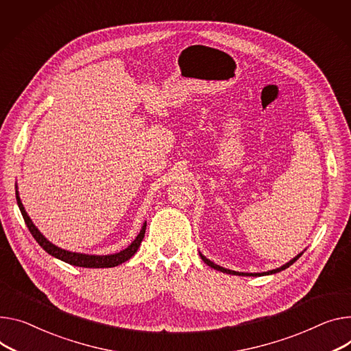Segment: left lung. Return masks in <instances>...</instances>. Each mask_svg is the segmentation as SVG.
<instances>
[{"mask_svg":"<svg viewBox=\"0 0 351 351\" xmlns=\"http://www.w3.org/2000/svg\"><path fill=\"white\" fill-rule=\"evenodd\" d=\"M201 256V258L204 260V263L205 264H208L209 267H212V268H215V269H218V271H222V273H226V274H232V276H252V277H258V276H268V274H276V273H280V271H282V269H285V268H288L291 264H293L296 260H298L301 256H302V253L301 254H298L296 257H293L289 263H287V264H284L282 267H280V268H276V269H271V271H267V273H256V274H250V273H237V271H232V269H228V268H223V267H221V265H218V264H215V263H212L210 260H208L206 257H204L202 254H199Z\"/></svg>","mask_w":351,"mask_h":351,"instance_id":"8db88e82","label":"left lung"}]
</instances>
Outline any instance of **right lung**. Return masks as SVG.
Segmentation results:
<instances>
[{
	"mask_svg": "<svg viewBox=\"0 0 351 351\" xmlns=\"http://www.w3.org/2000/svg\"><path fill=\"white\" fill-rule=\"evenodd\" d=\"M16 202H18V206L21 209V213L23 217V221L26 223V226H28L29 232L32 233V236L35 237V240L39 243V246L47 252L50 256L56 257L64 263H69L71 265H77V267H86V268H105V267H115V265H119L122 263H125L126 260H129L134 253L138 252L142 240L145 237V232H146V223L142 226V230L141 233L136 236V239H134L130 246H128L125 250L119 252V253H115V254H110V256H90V254H82V253H71V252H67V250H63L55 245H51L50 241L38 230V228L32 223L31 218L28 217V213L25 212V208L19 199V195H18V191H16Z\"/></svg>",
	"mask_w": 351,
	"mask_h": 351,
	"instance_id": "1",
	"label": "right lung"
}]
</instances>
